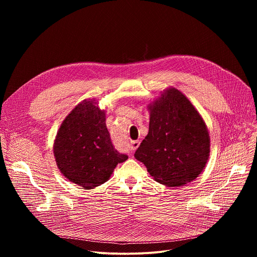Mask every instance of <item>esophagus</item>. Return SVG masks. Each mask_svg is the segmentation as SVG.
Instances as JSON below:
<instances>
[{
    "instance_id": "1",
    "label": "esophagus",
    "mask_w": 257,
    "mask_h": 257,
    "mask_svg": "<svg viewBox=\"0 0 257 257\" xmlns=\"http://www.w3.org/2000/svg\"><path fill=\"white\" fill-rule=\"evenodd\" d=\"M139 144H140V142H139L138 140H134V141H131V142H130V145H129V146H130V150L134 151V150L138 149Z\"/></svg>"
}]
</instances>
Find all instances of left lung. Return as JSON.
<instances>
[{
    "label": "left lung",
    "instance_id": "1",
    "mask_svg": "<svg viewBox=\"0 0 257 257\" xmlns=\"http://www.w3.org/2000/svg\"><path fill=\"white\" fill-rule=\"evenodd\" d=\"M150 128L135 159L168 187L196 179L209 158L210 139L204 120L180 90L170 87L149 103Z\"/></svg>",
    "mask_w": 257,
    "mask_h": 257
}]
</instances>
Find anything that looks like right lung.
<instances>
[{
    "label": "right lung",
    "mask_w": 257,
    "mask_h": 257,
    "mask_svg": "<svg viewBox=\"0 0 257 257\" xmlns=\"http://www.w3.org/2000/svg\"><path fill=\"white\" fill-rule=\"evenodd\" d=\"M60 172L84 189L106 182L128 156L118 153L105 125V111L94 98L79 102L61 124L54 141Z\"/></svg>",
    "instance_id": "obj_1"
}]
</instances>
